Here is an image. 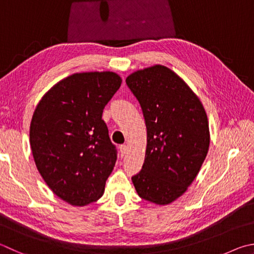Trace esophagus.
Segmentation results:
<instances>
[{
  "instance_id": "obj_1",
  "label": "esophagus",
  "mask_w": 254,
  "mask_h": 254,
  "mask_svg": "<svg viewBox=\"0 0 254 254\" xmlns=\"http://www.w3.org/2000/svg\"><path fill=\"white\" fill-rule=\"evenodd\" d=\"M120 152H121V155H122V156H123L124 154H127V145H121V146H120Z\"/></svg>"
}]
</instances>
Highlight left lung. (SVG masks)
Segmentation results:
<instances>
[{
    "label": "left lung",
    "instance_id": "1",
    "mask_svg": "<svg viewBox=\"0 0 254 254\" xmlns=\"http://www.w3.org/2000/svg\"><path fill=\"white\" fill-rule=\"evenodd\" d=\"M146 126L145 159L132 182L140 197L172 203L188 190L210 145L209 122L200 99L169 67L153 65L127 77Z\"/></svg>",
    "mask_w": 254,
    "mask_h": 254
}]
</instances>
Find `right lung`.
I'll return each mask as SVG.
<instances>
[{"label": "right lung", "mask_w": 254, "mask_h": 254, "mask_svg": "<svg viewBox=\"0 0 254 254\" xmlns=\"http://www.w3.org/2000/svg\"><path fill=\"white\" fill-rule=\"evenodd\" d=\"M122 79L117 73H74L43 95L32 117L34 162L55 195L83 206L98 201L117 161L102 113Z\"/></svg>", "instance_id": "add662e5"}]
</instances>
